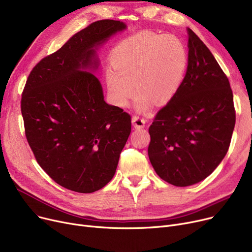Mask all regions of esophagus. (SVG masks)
I'll use <instances>...</instances> for the list:
<instances>
[{"mask_svg":"<svg viewBox=\"0 0 252 252\" xmlns=\"http://www.w3.org/2000/svg\"><path fill=\"white\" fill-rule=\"evenodd\" d=\"M131 123H133L134 126L136 128H143L145 126V119L143 117H140L139 115H135L131 118Z\"/></svg>","mask_w":252,"mask_h":252,"instance_id":"1","label":"esophagus"}]
</instances>
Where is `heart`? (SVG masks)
I'll use <instances>...</instances> for the list:
<instances>
[{
    "instance_id": "b5f03b06",
    "label": "heart",
    "mask_w": 252,
    "mask_h": 252,
    "mask_svg": "<svg viewBox=\"0 0 252 252\" xmlns=\"http://www.w3.org/2000/svg\"><path fill=\"white\" fill-rule=\"evenodd\" d=\"M187 50L180 38L142 32L118 45L110 56L113 70L106 73V83L112 102L126 107L141 94L137 108L146 110L152 101L164 104L178 93L186 72Z\"/></svg>"
}]
</instances>
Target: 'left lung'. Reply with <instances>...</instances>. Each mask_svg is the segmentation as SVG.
<instances>
[{
  "label": "left lung",
  "mask_w": 252,
  "mask_h": 252,
  "mask_svg": "<svg viewBox=\"0 0 252 252\" xmlns=\"http://www.w3.org/2000/svg\"><path fill=\"white\" fill-rule=\"evenodd\" d=\"M188 35L186 75L149 127L150 162L158 176L177 187L200 182L218 167L236 122L227 75L190 29Z\"/></svg>",
  "instance_id": "left-lung-1"
}]
</instances>
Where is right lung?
Returning a JSON list of instances; mask_svg holds the SVG:
<instances>
[{"instance_id":"right-lung-1","label":"right lung","mask_w":252,"mask_h":252,"mask_svg":"<svg viewBox=\"0 0 252 252\" xmlns=\"http://www.w3.org/2000/svg\"><path fill=\"white\" fill-rule=\"evenodd\" d=\"M126 29L91 23L31 71L21 97L25 136L37 163L60 186L100 190L113 178L130 134V115L104 101L96 50Z\"/></svg>"}]
</instances>
